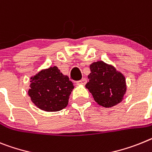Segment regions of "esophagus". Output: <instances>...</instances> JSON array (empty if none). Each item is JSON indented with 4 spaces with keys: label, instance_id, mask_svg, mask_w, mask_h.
<instances>
[{
    "label": "esophagus",
    "instance_id": "34e87169",
    "mask_svg": "<svg viewBox=\"0 0 152 152\" xmlns=\"http://www.w3.org/2000/svg\"><path fill=\"white\" fill-rule=\"evenodd\" d=\"M87 83V80L86 78H82L81 80H80V81H77V85H85V84Z\"/></svg>",
    "mask_w": 152,
    "mask_h": 152
}]
</instances>
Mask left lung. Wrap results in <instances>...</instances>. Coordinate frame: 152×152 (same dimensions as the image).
Segmentation results:
<instances>
[{
    "instance_id": "8db88e82",
    "label": "left lung",
    "mask_w": 152,
    "mask_h": 152,
    "mask_svg": "<svg viewBox=\"0 0 152 152\" xmlns=\"http://www.w3.org/2000/svg\"><path fill=\"white\" fill-rule=\"evenodd\" d=\"M89 81L85 87L91 93L94 101L104 107L120 103L126 92L125 77L112 65L97 61L90 65Z\"/></svg>"
}]
</instances>
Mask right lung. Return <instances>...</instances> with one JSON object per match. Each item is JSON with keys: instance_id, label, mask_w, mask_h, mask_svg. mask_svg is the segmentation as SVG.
I'll return each mask as SVG.
<instances>
[{"instance_id": "right-lung-1", "label": "right lung", "mask_w": 152, "mask_h": 152, "mask_svg": "<svg viewBox=\"0 0 152 152\" xmlns=\"http://www.w3.org/2000/svg\"><path fill=\"white\" fill-rule=\"evenodd\" d=\"M31 80L28 95L37 107L45 111H58L66 107L74 85L56 66L42 70Z\"/></svg>"}]
</instances>
